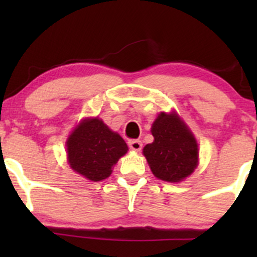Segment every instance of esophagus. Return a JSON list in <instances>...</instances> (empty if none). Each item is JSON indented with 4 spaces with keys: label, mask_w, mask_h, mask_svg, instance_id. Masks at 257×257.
Masks as SVG:
<instances>
[{
    "label": "esophagus",
    "mask_w": 257,
    "mask_h": 257,
    "mask_svg": "<svg viewBox=\"0 0 257 257\" xmlns=\"http://www.w3.org/2000/svg\"><path fill=\"white\" fill-rule=\"evenodd\" d=\"M129 149L133 150V151H140L143 149V143L140 140H131L128 143Z\"/></svg>",
    "instance_id": "1"
}]
</instances>
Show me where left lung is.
<instances>
[{"mask_svg": "<svg viewBox=\"0 0 257 257\" xmlns=\"http://www.w3.org/2000/svg\"><path fill=\"white\" fill-rule=\"evenodd\" d=\"M152 144L144 147L151 172L168 182H180L198 164V144L176 112H161L153 122Z\"/></svg>", "mask_w": 257, "mask_h": 257, "instance_id": "left-lung-1", "label": "left lung"}]
</instances>
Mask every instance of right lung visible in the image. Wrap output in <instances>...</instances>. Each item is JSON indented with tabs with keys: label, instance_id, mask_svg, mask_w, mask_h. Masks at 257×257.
<instances>
[{
	"label": "right lung",
	"instance_id": "right-lung-1",
	"mask_svg": "<svg viewBox=\"0 0 257 257\" xmlns=\"http://www.w3.org/2000/svg\"><path fill=\"white\" fill-rule=\"evenodd\" d=\"M67 161L76 173L90 181L111 175L112 167L128 151L125 141L99 119L85 118L66 141Z\"/></svg>",
	"mask_w": 257,
	"mask_h": 257
}]
</instances>
